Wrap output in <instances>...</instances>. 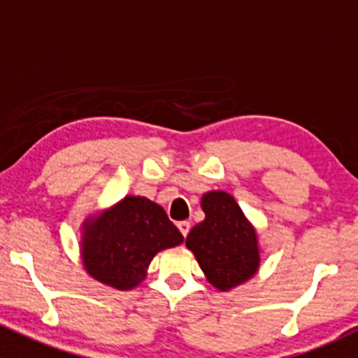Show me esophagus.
I'll return each mask as SVG.
<instances>
[{
	"label": "esophagus",
	"instance_id": "esophagus-1",
	"mask_svg": "<svg viewBox=\"0 0 358 358\" xmlns=\"http://www.w3.org/2000/svg\"><path fill=\"white\" fill-rule=\"evenodd\" d=\"M178 230L180 232H182V236L183 237H187L189 236V232H190V223L189 222H178Z\"/></svg>",
	"mask_w": 358,
	"mask_h": 358
}]
</instances>
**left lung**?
Here are the masks:
<instances>
[{
  "instance_id": "1",
  "label": "left lung",
  "mask_w": 358,
  "mask_h": 358,
  "mask_svg": "<svg viewBox=\"0 0 358 358\" xmlns=\"http://www.w3.org/2000/svg\"><path fill=\"white\" fill-rule=\"evenodd\" d=\"M201 206L206 218L190 230L185 244L216 289H232L258 270V237L230 194H204Z\"/></svg>"
}]
</instances>
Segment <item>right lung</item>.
I'll return each instance as SVG.
<instances>
[{
	"label": "right lung",
	"instance_id": "obj_1",
	"mask_svg": "<svg viewBox=\"0 0 358 358\" xmlns=\"http://www.w3.org/2000/svg\"><path fill=\"white\" fill-rule=\"evenodd\" d=\"M182 243L183 236L161 206L128 196L86 222L83 262L93 279L115 289H131L145 279L156 252Z\"/></svg>",
	"mask_w": 358,
	"mask_h": 358
}]
</instances>
